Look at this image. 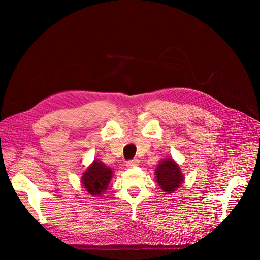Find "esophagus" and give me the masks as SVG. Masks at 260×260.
Returning <instances> with one entry per match:
<instances>
[{
	"instance_id": "34e87169",
	"label": "esophagus",
	"mask_w": 260,
	"mask_h": 260,
	"mask_svg": "<svg viewBox=\"0 0 260 260\" xmlns=\"http://www.w3.org/2000/svg\"><path fill=\"white\" fill-rule=\"evenodd\" d=\"M128 168H135L137 166H139V160L138 159H131L127 161V165H125Z\"/></svg>"
}]
</instances>
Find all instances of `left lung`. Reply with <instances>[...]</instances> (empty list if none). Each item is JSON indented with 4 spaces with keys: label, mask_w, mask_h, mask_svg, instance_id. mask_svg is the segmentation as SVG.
Segmentation results:
<instances>
[{
    "label": "left lung",
    "mask_w": 260,
    "mask_h": 260,
    "mask_svg": "<svg viewBox=\"0 0 260 260\" xmlns=\"http://www.w3.org/2000/svg\"><path fill=\"white\" fill-rule=\"evenodd\" d=\"M156 180L164 192L172 193L183 182L178 165L170 158L164 159L156 168Z\"/></svg>",
    "instance_id": "1"
}]
</instances>
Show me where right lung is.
Listing matches in <instances>:
<instances>
[{
  "label": "right lung",
  "mask_w": 260,
  "mask_h": 260,
  "mask_svg": "<svg viewBox=\"0 0 260 260\" xmlns=\"http://www.w3.org/2000/svg\"><path fill=\"white\" fill-rule=\"evenodd\" d=\"M112 177V169L95 160L83 174L82 184L91 195H100L106 190Z\"/></svg>",
  "instance_id": "right-lung-1"
}]
</instances>
